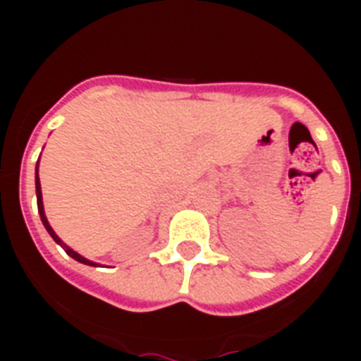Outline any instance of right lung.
Listing matches in <instances>:
<instances>
[{
	"label": "right lung",
	"instance_id": "obj_1",
	"mask_svg": "<svg viewBox=\"0 0 361 361\" xmlns=\"http://www.w3.org/2000/svg\"><path fill=\"white\" fill-rule=\"evenodd\" d=\"M37 166H39V163H37ZM35 191H37V208H39V215H41L42 225H44V228H47V231H48V234H50V236L54 238V241H56V243H59V245L63 247L65 252H67V255H69L71 258H75V260H78V262H82V264H87V266H95V264L90 262L87 258L80 257L78 252H75V251H73V249H71V247L65 245L63 241H61L58 236H56V232L52 231V226L48 225L47 215H44V208H42V195H41V181H39V170H37V176H35Z\"/></svg>",
	"mask_w": 361,
	"mask_h": 361
}]
</instances>
